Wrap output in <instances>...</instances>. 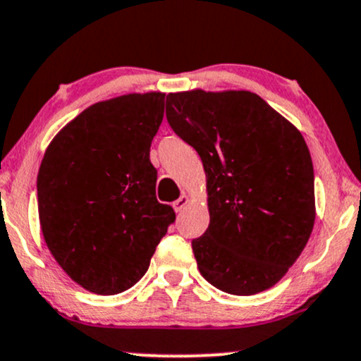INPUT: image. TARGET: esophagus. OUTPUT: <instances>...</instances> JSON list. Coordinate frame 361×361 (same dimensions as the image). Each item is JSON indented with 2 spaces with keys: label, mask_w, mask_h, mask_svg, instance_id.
I'll return each instance as SVG.
<instances>
[{
  "label": "esophagus",
  "mask_w": 361,
  "mask_h": 361,
  "mask_svg": "<svg viewBox=\"0 0 361 361\" xmlns=\"http://www.w3.org/2000/svg\"><path fill=\"white\" fill-rule=\"evenodd\" d=\"M188 203H190V198H188V196H186V195H181L180 198H178L176 202L173 203V208H175V212H181V209H183Z\"/></svg>",
  "instance_id": "34e87169"
}]
</instances>
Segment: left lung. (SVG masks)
Returning a JSON list of instances; mask_svg holds the SVG:
<instances>
[{"label":"left lung","instance_id":"8db88e82","mask_svg":"<svg viewBox=\"0 0 361 361\" xmlns=\"http://www.w3.org/2000/svg\"><path fill=\"white\" fill-rule=\"evenodd\" d=\"M166 118L207 175L209 225L191 241L200 273L231 295L271 288L302 255L317 216L300 130L245 90L170 93Z\"/></svg>","mask_w":361,"mask_h":361}]
</instances>
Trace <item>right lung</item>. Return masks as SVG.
Listing matches in <instances>:
<instances>
[{
	"mask_svg": "<svg viewBox=\"0 0 361 361\" xmlns=\"http://www.w3.org/2000/svg\"><path fill=\"white\" fill-rule=\"evenodd\" d=\"M165 93H130L91 104L51 140L41 161L39 225L53 258L97 295L140 281L175 212L157 200L149 147Z\"/></svg>",
	"mask_w": 361,
	"mask_h": 361,
	"instance_id": "1",
	"label": "right lung"
}]
</instances>
